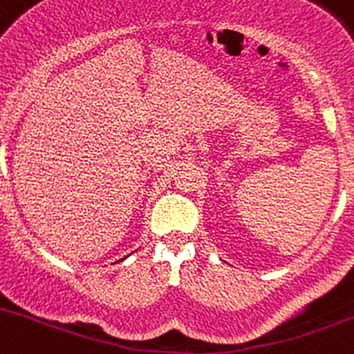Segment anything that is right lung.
Instances as JSON below:
<instances>
[{"instance_id":"obj_1","label":"right lung","mask_w":354,"mask_h":354,"mask_svg":"<svg viewBox=\"0 0 354 354\" xmlns=\"http://www.w3.org/2000/svg\"><path fill=\"white\" fill-rule=\"evenodd\" d=\"M126 257H128V256H126ZM126 257H122V259H121V261H124V259H126Z\"/></svg>"}]
</instances>
